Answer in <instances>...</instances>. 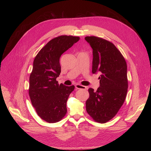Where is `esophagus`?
<instances>
[{
  "label": "esophagus",
  "mask_w": 151,
  "mask_h": 151,
  "mask_svg": "<svg viewBox=\"0 0 151 151\" xmlns=\"http://www.w3.org/2000/svg\"><path fill=\"white\" fill-rule=\"evenodd\" d=\"M75 87L77 90H86L87 89V87H85V86H83V85H80V84H76L75 85Z\"/></svg>",
  "instance_id": "34e87169"
}]
</instances>
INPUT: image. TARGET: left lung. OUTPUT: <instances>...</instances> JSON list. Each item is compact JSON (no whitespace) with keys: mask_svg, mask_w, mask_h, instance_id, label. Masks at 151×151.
<instances>
[{"mask_svg":"<svg viewBox=\"0 0 151 151\" xmlns=\"http://www.w3.org/2000/svg\"><path fill=\"white\" fill-rule=\"evenodd\" d=\"M93 49V73H99L100 87L88 89L86 110L93 119L105 123L112 119L123 104L127 93L126 61L112 42L101 37H85Z\"/></svg>","mask_w":151,"mask_h":151,"instance_id":"left-lung-1","label":"left lung"}]
</instances>
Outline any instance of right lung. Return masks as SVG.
<instances>
[{
    "mask_svg": "<svg viewBox=\"0 0 151 151\" xmlns=\"http://www.w3.org/2000/svg\"><path fill=\"white\" fill-rule=\"evenodd\" d=\"M63 35L51 39L36 55L29 78V94L38 116L49 123L57 122L67 113L66 103L75 86L58 84L60 58L79 40Z\"/></svg>",
    "mask_w": 151,
    "mask_h": 151,
    "instance_id": "1",
    "label": "right lung"
}]
</instances>
